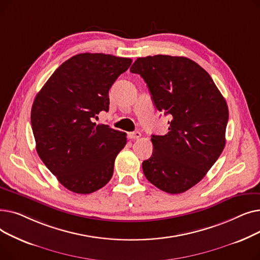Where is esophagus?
<instances>
[{"label":"esophagus","mask_w":260,"mask_h":260,"mask_svg":"<svg viewBox=\"0 0 260 260\" xmlns=\"http://www.w3.org/2000/svg\"><path fill=\"white\" fill-rule=\"evenodd\" d=\"M141 137V134L139 132H131L127 134V138L131 139V140H134V139H138Z\"/></svg>","instance_id":"1"}]
</instances>
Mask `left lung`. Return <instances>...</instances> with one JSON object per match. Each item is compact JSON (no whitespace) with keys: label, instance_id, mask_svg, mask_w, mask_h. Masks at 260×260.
Returning <instances> with one entry per match:
<instances>
[{"label":"left lung","instance_id":"left-lung-1","mask_svg":"<svg viewBox=\"0 0 260 260\" xmlns=\"http://www.w3.org/2000/svg\"><path fill=\"white\" fill-rule=\"evenodd\" d=\"M140 75L159 112L169 115V133L152 136V157L143 161L146 179L169 194L197 184L225 145L229 108L211 76L185 57L157 54L131 67Z\"/></svg>","mask_w":260,"mask_h":260}]
</instances>
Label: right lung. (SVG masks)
I'll use <instances>...</instances> for the list:
<instances>
[{"label":"right lung","mask_w":260,"mask_h":260,"mask_svg":"<svg viewBox=\"0 0 260 260\" xmlns=\"http://www.w3.org/2000/svg\"><path fill=\"white\" fill-rule=\"evenodd\" d=\"M132 59L79 53L61 64L35 98L31 127L39 157L67 189L90 194L112 179L126 134L95 124L108 91Z\"/></svg>","instance_id":"obj_1"}]
</instances>
